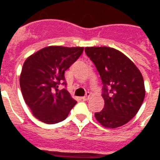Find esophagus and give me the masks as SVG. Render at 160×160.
Instances as JSON below:
<instances>
[{"label": "esophagus", "mask_w": 160, "mask_h": 160, "mask_svg": "<svg viewBox=\"0 0 160 160\" xmlns=\"http://www.w3.org/2000/svg\"><path fill=\"white\" fill-rule=\"evenodd\" d=\"M90 97H91V92H87V93H86V95H85L84 97H82V99H83V100H87V99H88Z\"/></svg>", "instance_id": "esophagus-1"}]
</instances>
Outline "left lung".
<instances>
[{"label":"left lung","instance_id":"8db88e82","mask_svg":"<svg viewBox=\"0 0 160 160\" xmlns=\"http://www.w3.org/2000/svg\"><path fill=\"white\" fill-rule=\"evenodd\" d=\"M86 54L94 63L103 83L104 106L95 113L105 128L122 126L137 114L145 98L142 74L134 62L111 47H87Z\"/></svg>","mask_w":160,"mask_h":160}]
</instances>
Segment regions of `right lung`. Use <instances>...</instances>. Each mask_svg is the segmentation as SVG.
<instances>
[{"label": "right lung", "instance_id": "1", "mask_svg": "<svg viewBox=\"0 0 160 160\" xmlns=\"http://www.w3.org/2000/svg\"><path fill=\"white\" fill-rule=\"evenodd\" d=\"M83 47L49 46L29 56L24 63L19 85L24 100L33 116L54 124L65 120L76 104L66 86L64 73L83 52Z\"/></svg>", "mask_w": 160, "mask_h": 160}]
</instances>
